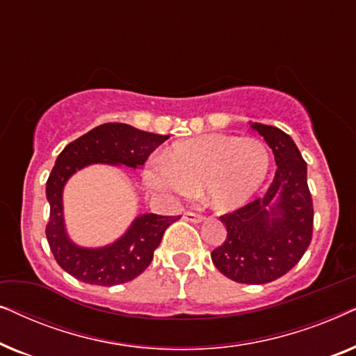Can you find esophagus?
I'll list each match as a JSON object with an SVG mask.
<instances>
[{
	"label": "esophagus",
	"instance_id": "esophagus-1",
	"mask_svg": "<svg viewBox=\"0 0 356 356\" xmlns=\"http://www.w3.org/2000/svg\"><path fill=\"white\" fill-rule=\"evenodd\" d=\"M183 218L184 220H188V222H193V223H199V222H202V216L201 213H196V212H191V211H188V212H184L183 213Z\"/></svg>",
	"mask_w": 356,
	"mask_h": 356
}]
</instances>
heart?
<instances>
[{"label":"heart","instance_id":"1","mask_svg":"<svg viewBox=\"0 0 356 356\" xmlns=\"http://www.w3.org/2000/svg\"><path fill=\"white\" fill-rule=\"evenodd\" d=\"M270 154L259 139L230 134H204L175 143L144 168L152 191L172 199L191 197L204 189L218 211L245 204L262 186Z\"/></svg>","mask_w":356,"mask_h":356}]
</instances>
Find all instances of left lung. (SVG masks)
Instances as JSON below:
<instances>
[{
    "mask_svg": "<svg viewBox=\"0 0 356 356\" xmlns=\"http://www.w3.org/2000/svg\"><path fill=\"white\" fill-rule=\"evenodd\" d=\"M275 157L274 181L262 197L220 217L227 238L212 262L238 284H269L298 264L313 238V199L306 162L293 139L275 126L251 124Z\"/></svg>",
    "mask_w": 356,
    "mask_h": 356,
    "instance_id": "8db88e82",
    "label": "left lung"
}]
</instances>
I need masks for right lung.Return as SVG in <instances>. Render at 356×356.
I'll return each instance as SVG.
<instances>
[{"instance_id":"right-lung-1","label":"right lung","mask_w":356,"mask_h":356,"mask_svg":"<svg viewBox=\"0 0 356 356\" xmlns=\"http://www.w3.org/2000/svg\"><path fill=\"white\" fill-rule=\"evenodd\" d=\"M168 136L145 133L124 123H105L67 144L58 155L47 181L50 218L47 240L61 269L86 284L111 286L126 284L147 269L167 228L179 217L144 213L131 223L120 240L104 248H81L66 235L63 220V188L77 170L92 163L138 168Z\"/></svg>"}]
</instances>
